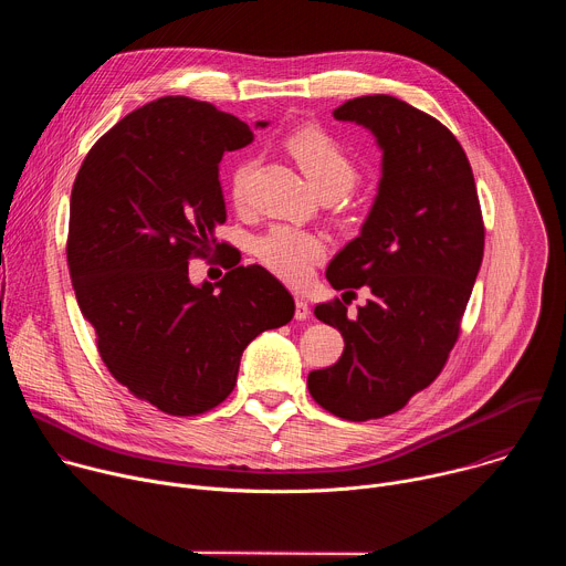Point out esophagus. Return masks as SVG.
<instances>
[{"instance_id":"esophagus-1","label":"esophagus","mask_w":566,"mask_h":566,"mask_svg":"<svg viewBox=\"0 0 566 566\" xmlns=\"http://www.w3.org/2000/svg\"><path fill=\"white\" fill-rule=\"evenodd\" d=\"M308 313V302L304 297H295V319H306Z\"/></svg>"}]
</instances>
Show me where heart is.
I'll use <instances>...</instances> for the list:
<instances>
[{
    "label": "heart",
    "instance_id": "obj_1",
    "mask_svg": "<svg viewBox=\"0 0 566 566\" xmlns=\"http://www.w3.org/2000/svg\"><path fill=\"white\" fill-rule=\"evenodd\" d=\"M286 147L322 197H343L356 186V160L340 140L322 127L304 125L293 129ZM253 172L255 160H241L230 172V197L237 208L249 206ZM255 255L282 280L302 282L308 277L311 266L325 255V241L300 228L275 226L255 241Z\"/></svg>",
    "mask_w": 566,
    "mask_h": 566
}]
</instances>
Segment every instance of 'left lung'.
<instances>
[{
  "mask_svg": "<svg viewBox=\"0 0 566 566\" xmlns=\"http://www.w3.org/2000/svg\"><path fill=\"white\" fill-rule=\"evenodd\" d=\"M334 118L369 129L382 151L360 234L327 269L336 291L365 286L371 297L356 315L340 300L315 306L345 352L306 385L332 415L369 421L441 374L481 266L483 221L468 156L437 118L385 94L347 101Z\"/></svg>",
  "mask_w": 566,
  "mask_h": 566,
  "instance_id": "1",
  "label": "left lung"
}]
</instances>
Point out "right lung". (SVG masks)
<instances>
[{"instance_id": "obj_1", "label": "right lung", "mask_w": 566, "mask_h": 566, "mask_svg": "<svg viewBox=\"0 0 566 566\" xmlns=\"http://www.w3.org/2000/svg\"><path fill=\"white\" fill-rule=\"evenodd\" d=\"M249 143L253 129L237 116L166 96L101 136L71 190L66 262L101 358L172 417L217 408L249 343L295 313L280 280L230 253L217 284L190 282V258H208L226 221L221 156Z\"/></svg>"}]
</instances>
